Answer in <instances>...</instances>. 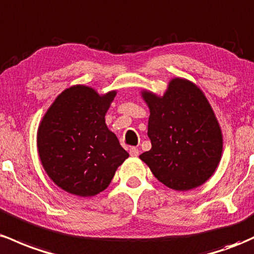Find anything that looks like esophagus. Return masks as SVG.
<instances>
[{
	"label": "esophagus",
	"instance_id": "esophagus-1",
	"mask_svg": "<svg viewBox=\"0 0 254 254\" xmlns=\"http://www.w3.org/2000/svg\"><path fill=\"white\" fill-rule=\"evenodd\" d=\"M129 155L132 156V157H136V156L139 155V150L136 149V147H130V149H129Z\"/></svg>",
	"mask_w": 254,
	"mask_h": 254
}]
</instances>
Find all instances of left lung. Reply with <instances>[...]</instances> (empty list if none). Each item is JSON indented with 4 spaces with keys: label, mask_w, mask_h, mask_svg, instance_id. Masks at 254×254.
Listing matches in <instances>:
<instances>
[{
    "label": "left lung",
    "mask_w": 254,
    "mask_h": 254,
    "mask_svg": "<svg viewBox=\"0 0 254 254\" xmlns=\"http://www.w3.org/2000/svg\"><path fill=\"white\" fill-rule=\"evenodd\" d=\"M149 107L151 150L139 158L158 181L175 190L201 186L217 169L223 134L215 112L194 82L173 78L162 96L142 90Z\"/></svg>",
    "instance_id": "left-lung-1"
}]
</instances>
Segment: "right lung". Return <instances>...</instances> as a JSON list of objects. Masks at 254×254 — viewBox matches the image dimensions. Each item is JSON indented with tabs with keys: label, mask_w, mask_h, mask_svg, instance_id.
Wrapping results in <instances>:
<instances>
[{
	"label": "right lung",
	"mask_w": 254,
	"mask_h": 254,
	"mask_svg": "<svg viewBox=\"0 0 254 254\" xmlns=\"http://www.w3.org/2000/svg\"><path fill=\"white\" fill-rule=\"evenodd\" d=\"M116 92L73 85L56 97L41 120L37 149L42 165L54 184L70 194L101 193L129 157L105 124Z\"/></svg>",
	"instance_id": "add662e5"
}]
</instances>
